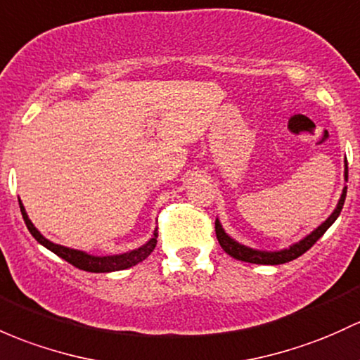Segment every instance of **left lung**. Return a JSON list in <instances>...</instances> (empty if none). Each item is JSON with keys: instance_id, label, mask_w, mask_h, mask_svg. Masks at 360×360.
<instances>
[{"instance_id": "left-lung-1", "label": "left lung", "mask_w": 360, "mask_h": 360, "mask_svg": "<svg viewBox=\"0 0 360 360\" xmlns=\"http://www.w3.org/2000/svg\"><path fill=\"white\" fill-rule=\"evenodd\" d=\"M345 180H349V166L345 163ZM345 197H347V187L343 188L342 197H340L338 204H336V210L331 212L330 218L323 223V225L316 228L311 235L302 238L300 242L293 243L290 249H283V250H278V252H266V250H256V249H250V247L242 245V243L235 242L233 238H230L225 233V230L221 228V223L216 219L214 228H216V238H218L219 245L223 247L226 254H230L233 259H238V261L243 262H252V264H285V262L293 261V259L300 257L304 252H307L316 242L319 240L321 237L324 235V231L328 230L331 225L335 223V219L338 218L340 212H342L343 204H345Z\"/></svg>"}]
</instances>
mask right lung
<instances>
[{"label": "right lung", "instance_id": "add662e5", "mask_svg": "<svg viewBox=\"0 0 360 360\" xmlns=\"http://www.w3.org/2000/svg\"><path fill=\"white\" fill-rule=\"evenodd\" d=\"M18 204H20V211H22V216H24L27 228H29L32 237L36 238L41 245H44L46 249L55 252L56 256H60L67 262H70V264L75 266V268L84 269V271H89V273H111V271H120V269L132 268V266L144 261V259L153 252L154 247H156L158 243V228H156V230H154L153 238H150L148 243H144L142 247H139V249L130 250V252H125V254H117V256H103V257L91 256V254L82 252V250H75V249H68V247H63V245H58V243L49 242L48 238L42 237L39 231H37V228L32 225L29 216H27L25 207L24 204L20 202V199H18Z\"/></svg>", "mask_w": 360, "mask_h": 360}]
</instances>
